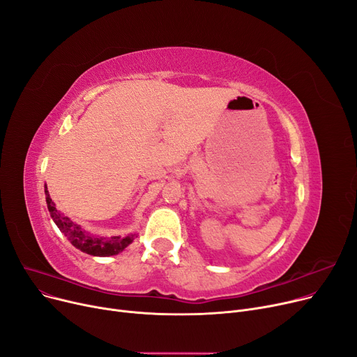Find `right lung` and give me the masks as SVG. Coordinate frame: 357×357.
<instances>
[{
    "label": "right lung",
    "mask_w": 357,
    "mask_h": 357,
    "mask_svg": "<svg viewBox=\"0 0 357 357\" xmlns=\"http://www.w3.org/2000/svg\"><path fill=\"white\" fill-rule=\"evenodd\" d=\"M46 194V202H47V210L50 213V217L53 218L56 226L59 230L68 237V240L72 245L79 249L84 253L92 255V256H112L123 252L131 241H133L137 236L136 234H128V236H114V237H97L91 236L85 230L81 229V226L70 221V218L65 217L61 211L56 210L54 202L52 201L47 186L45 190Z\"/></svg>",
    "instance_id": "right-lung-1"
}]
</instances>
